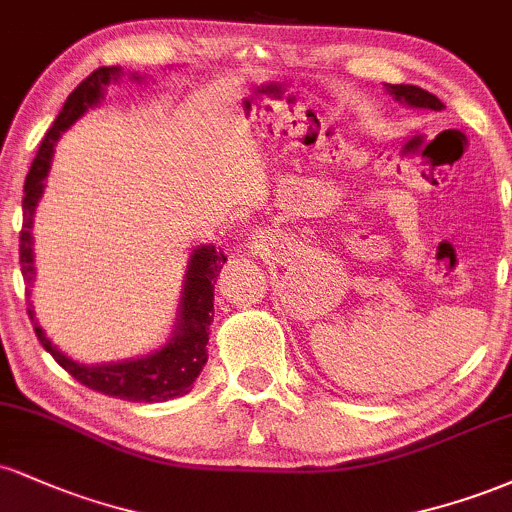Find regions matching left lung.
Listing matches in <instances>:
<instances>
[{"label": "left lung", "instance_id": "1", "mask_svg": "<svg viewBox=\"0 0 512 512\" xmlns=\"http://www.w3.org/2000/svg\"><path fill=\"white\" fill-rule=\"evenodd\" d=\"M387 91L395 96V101L414 105V108H428V110H443L445 105L438 101L433 93L424 91L419 86H409V84H387Z\"/></svg>", "mask_w": 512, "mask_h": 512}]
</instances>
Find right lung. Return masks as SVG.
Instances as JSON below:
<instances>
[{
  "mask_svg": "<svg viewBox=\"0 0 512 512\" xmlns=\"http://www.w3.org/2000/svg\"><path fill=\"white\" fill-rule=\"evenodd\" d=\"M120 76L117 67H101L93 74H88L79 86L69 93L67 103L52 122V127L40 142L38 154L33 158V166L26 175V185H23V226H21V274L26 284L33 281V211L38 207V199L43 195L45 175L50 170V158L55 142L67 127H72L81 115L86 113L91 105L101 101L103 88L110 81ZM226 255L221 248L214 245H202L195 250L190 260V269H187L185 293H182V308H180V322L175 337L170 344L163 346L156 354L137 358V361L125 363H108V366H81V363L72 361L57 351V346L45 337L40 330L35 315L28 303V315L33 320V330L38 334L40 344L45 351L52 354L60 366L67 370L72 378L79 380L81 385L91 387V390L103 392V395L127 399V402H168L173 397H182L190 392L192 383L197 380L199 370L207 363V342H209V325L214 320V284L219 276ZM28 296L31 291L26 289Z\"/></svg>",
  "mask_w": 512,
  "mask_h": 512,
  "instance_id": "obj_1",
  "label": "right lung"
}]
</instances>
